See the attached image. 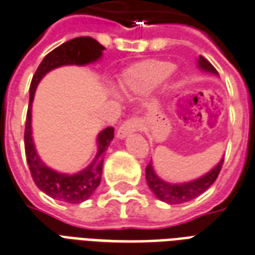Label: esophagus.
Wrapping results in <instances>:
<instances>
[{"label":"esophagus","instance_id":"34e87169","mask_svg":"<svg viewBox=\"0 0 255 255\" xmlns=\"http://www.w3.org/2000/svg\"><path fill=\"white\" fill-rule=\"evenodd\" d=\"M139 127H140V124H139V120H137V119H129L127 122L123 123L122 127L118 129L116 136H118L119 139H124V137H127L128 135L136 132L137 129H139Z\"/></svg>","mask_w":255,"mask_h":255}]
</instances>
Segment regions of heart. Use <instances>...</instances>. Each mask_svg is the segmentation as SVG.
Returning a JSON list of instances; mask_svg holds the SVG:
<instances>
[{
	"label": "heart",
	"mask_w": 255,
	"mask_h": 255,
	"mask_svg": "<svg viewBox=\"0 0 255 255\" xmlns=\"http://www.w3.org/2000/svg\"><path fill=\"white\" fill-rule=\"evenodd\" d=\"M173 70L174 65L167 60H144L124 73L122 86L131 93H152L171 74Z\"/></svg>",
	"instance_id": "obj_1"
}]
</instances>
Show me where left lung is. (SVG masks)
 Instances as JSON below:
<instances>
[{
    "label": "left lung",
    "mask_w": 255,
    "mask_h": 255,
    "mask_svg": "<svg viewBox=\"0 0 255 255\" xmlns=\"http://www.w3.org/2000/svg\"><path fill=\"white\" fill-rule=\"evenodd\" d=\"M197 67L203 73H208L212 75H219L214 66L209 63L208 60L200 55L197 58ZM223 165V158L218 162V165L212 167L211 170L207 171L199 178L195 180L185 181V182H169L161 178L156 174L155 167L152 165V161L146 167V181L147 185L150 188L156 199L161 200L166 204H182L188 203L190 200L199 197L203 195L209 186L212 185L215 180L218 178L219 171Z\"/></svg>",
    "instance_id": "1"
}]
</instances>
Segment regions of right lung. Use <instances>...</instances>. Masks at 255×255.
<instances>
[{"label":"right lung","instance_id":"add662e5","mask_svg":"<svg viewBox=\"0 0 255 255\" xmlns=\"http://www.w3.org/2000/svg\"><path fill=\"white\" fill-rule=\"evenodd\" d=\"M105 47L99 41L89 36H81L66 41L50 54L44 56L41 63L37 67L33 75L29 88V105L25 123V155L31 170L32 178L41 192L52 199L65 201L69 204H80L88 200L97 189L101 181L103 173L104 154L109 147V143L113 140V128L108 127L100 131L96 139L97 152L93 161L77 173H62L52 169L43 161L37 154L36 146L32 136V103L35 99V92L39 82L51 70H55L62 66H86L99 62L103 58V51Z\"/></svg>","mask_w":255,"mask_h":255}]
</instances>
